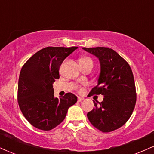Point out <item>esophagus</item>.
<instances>
[{"label":"esophagus","instance_id":"1","mask_svg":"<svg viewBox=\"0 0 154 154\" xmlns=\"http://www.w3.org/2000/svg\"><path fill=\"white\" fill-rule=\"evenodd\" d=\"M83 100H84V98H82V97H78V98H77V100H78V102L82 101Z\"/></svg>","mask_w":154,"mask_h":154}]
</instances>
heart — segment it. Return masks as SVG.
I'll list each match as a JSON object with an SVG mask.
<instances>
[{
  "mask_svg": "<svg viewBox=\"0 0 154 154\" xmlns=\"http://www.w3.org/2000/svg\"><path fill=\"white\" fill-rule=\"evenodd\" d=\"M93 63V61H92L91 58L87 57V56H84V57L80 58V59H79V64H80V63Z\"/></svg>",
  "mask_w": 154,
  "mask_h": 154,
  "instance_id": "heart-1",
  "label": "heart"
}]
</instances>
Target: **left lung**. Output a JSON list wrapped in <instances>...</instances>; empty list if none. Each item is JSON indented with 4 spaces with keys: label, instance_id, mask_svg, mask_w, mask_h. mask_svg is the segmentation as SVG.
Wrapping results in <instances>:
<instances>
[{
    "label": "left lung",
    "instance_id": "obj_1",
    "mask_svg": "<svg viewBox=\"0 0 154 154\" xmlns=\"http://www.w3.org/2000/svg\"><path fill=\"white\" fill-rule=\"evenodd\" d=\"M82 49L96 56L100 65L98 84L90 93L103 95L100 103L93 101L95 107L88 113V118L100 131H114L128 122L135 109L136 91L132 69L113 49L105 47Z\"/></svg>",
    "mask_w": 154,
    "mask_h": 154
}]
</instances>
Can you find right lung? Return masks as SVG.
Instances as JSON below:
<instances>
[{
	"mask_svg": "<svg viewBox=\"0 0 154 154\" xmlns=\"http://www.w3.org/2000/svg\"><path fill=\"white\" fill-rule=\"evenodd\" d=\"M77 47H47L28 59L21 69L18 103L23 115L35 128L51 130L64 119L77 97L67 93L55 98L53 84L59 78V68Z\"/></svg>",
	"mask_w": 154,
	"mask_h": 154,
	"instance_id": "obj_1",
	"label": "right lung"
}]
</instances>
